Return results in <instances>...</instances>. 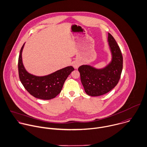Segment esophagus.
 <instances>
[{
    "label": "esophagus",
    "mask_w": 147,
    "mask_h": 147,
    "mask_svg": "<svg viewBox=\"0 0 147 147\" xmlns=\"http://www.w3.org/2000/svg\"><path fill=\"white\" fill-rule=\"evenodd\" d=\"M80 65V64L79 62L76 61V62H75V63L73 64V67H74L75 68H78L79 67Z\"/></svg>",
    "instance_id": "obj_1"
}]
</instances>
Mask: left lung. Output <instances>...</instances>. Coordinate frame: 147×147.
Returning a JSON list of instances; mask_svg holds the SVG:
<instances>
[{
	"mask_svg": "<svg viewBox=\"0 0 147 147\" xmlns=\"http://www.w3.org/2000/svg\"><path fill=\"white\" fill-rule=\"evenodd\" d=\"M108 42L111 60L103 68L82 65L78 68L86 93L98 96L111 91L118 83L123 69V56L113 37L108 33Z\"/></svg>",
	"mask_w": 147,
	"mask_h": 147,
	"instance_id": "obj_1",
	"label": "left lung"
}]
</instances>
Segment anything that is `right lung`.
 <instances>
[{"label": "right lung", "instance_id": "1", "mask_svg": "<svg viewBox=\"0 0 147 147\" xmlns=\"http://www.w3.org/2000/svg\"><path fill=\"white\" fill-rule=\"evenodd\" d=\"M25 43L20 51L18 60L19 75L25 89L34 97L50 100L61 92L64 83L74 70L72 66H68L45 76H36L29 73L25 68L22 60V51Z\"/></svg>", "mask_w": 147, "mask_h": 147}]
</instances>
